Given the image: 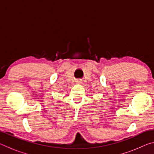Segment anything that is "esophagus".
<instances>
[{
    "mask_svg": "<svg viewBox=\"0 0 154 154\" xmlns=\"http://www.w3.org/2000/svg\"><path fill=\"white\" fill-rule=\"evenodd\" d=\"M81 82H80V81H77V83H80Z\"/></svg>",
    "mask_w": 154,
    "mask_h": 154,
    "instance_id": "34e87169",
    "label": "esophagus"
}]
</instances>
